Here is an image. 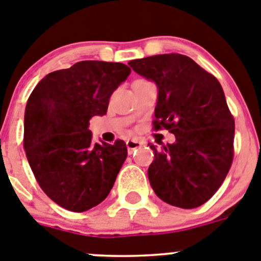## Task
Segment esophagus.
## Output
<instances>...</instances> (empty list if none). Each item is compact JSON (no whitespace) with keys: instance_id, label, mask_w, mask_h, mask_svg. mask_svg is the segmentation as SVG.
I'll use <instances>...</instances> for the list:
<instances>
[{"instance_id":"34e87169","label":"esophagus","mask_w":261,"mask_h":261,"mask_svg":"<svg viewBox=\"0 0 261 261\" xmlns=\"http://www.w3.org/2000/svg\"><path fill=\"white\" fill-rule=\"evenodd\" d=\"M143 145V142L139 139H128L126 140V147H127V151L128 153H133L135 149L140 148Z\"/></svg>"}]
</instances>
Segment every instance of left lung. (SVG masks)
Instances as JSON below:
<instances>
[{"label": "left lung", "instance_id": "left-lung-1", "mask_svg": "<svg viewBox=\"0 0 261 261\" xmlns=\"http://www.w3.org/2000/svg\"><path fill=\"white\" fill-rule=\"evenodd\" d=\"M128 65L157 84L153 128L175 135L173 144L149 146L154 159L148 178L154 194L185 210L200 206L220 189L234 157V118L221 84L194 60L178 53Z\"/></svg>", "mask_w": 261, "mask_h": 261}]
</instances>
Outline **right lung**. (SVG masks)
Segmentation results:
<instances>
[{
  "label": "right lung",
  "instance_id": "right-lung-1",
  "mask_svg": "<svg viewBox=\"0 0 261 261\" xmlns=\"http://www.w3.org/2000/svg\"><path fill=\"white\" fill-rule=\"evenodd\" d=\"M130 72L123 63L82 61L46 75L28 97L25 156L41 190L65 210H91L116 182L126 143H95L88 125L107 114L110 96Z\"/></svg>",
  "mask_w": 261,
  "mask_h": 261
}]
</instances>
